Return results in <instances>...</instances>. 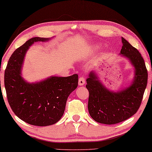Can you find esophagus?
Listing matches in <instances>:
<instances>
[{
	"label": "esophagus",
	"instance_id": "esophagus-1",
	"mask_svg": "<svg viewBox=\"0 0 152 152\" xmlns=\"http://www.w3.org/2000/svg\"><path fill=\"white\" fill-rule=\"evenodd\" d=\"M84 84H85V78H84V77L81 76L79 79V85L83 86Z\"/></svg>",
	"mask_w": 152,
	"mask_h": 152
}]
</instances>
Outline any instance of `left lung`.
<instances>
[{
  "label": "left lung",
  "mask_w": 152,
  "mask_h": 152,
  "mask_svg": "<svg viewBox=\"0 0 152 152\" xmlns=\"http://www.w3.org/2000/svg\"><path fill=\"white\" fill-rule=\"evenodd\" d=\"M122 42L121 54L127 57L135 68L133 83L115 93L104 88L94 72L86 80L89 113L94 121L105 125L121 123L134 115L141 105L148 83V70L141 54L123 38Z\"/></svg>",
  "instance_id": "8db88e82"
}]
</instances>
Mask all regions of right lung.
Wrapping results in <instances>:
<instances>
[{"mask_svg": "<svg viewBox=\"0 0 152 152\" xmlns=\"http://www.w3.org/2000/svg\"><path fill=\"white\" fill-rule=\"evenodd\" d=\"M35 37L16 49L4 72L7 100L16 116L29 125H52L63 116L66 102L78 86V75L52 77L39 83H29L21 77V67L27 50L35 42L45 41Z\"/></svg>", "mask_w": 152, "mask_h": 152, "instance_id": "right-lung-1", "label": "right lung"}]
</instances>
